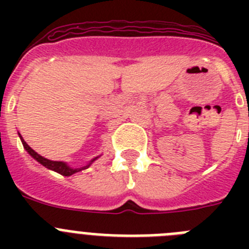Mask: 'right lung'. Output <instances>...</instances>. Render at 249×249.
<instances>
[{"mask_svg":"<svg viewBox=\"0 0 249 249\" xmlns=\"http://www.w3.org/2000/svg\"><path fill=\"white\" fill-rule=\"evenodd\" d=\"M19 137H21V135H19ZM21 141H22V144H23V147L26 148V151H27L28 153H30V155L37 160V162H39V163L43 164V166L47 167V168L53 169V171L58 172L59 175L71 176L76 172H80V171H82V169H85L86 167H87L86 166V167H82V168H70V167H68L66 163H63V162H57V160H47V158H43L42 156H39L37 152H35L34 149L31 148V147L26 143L25 140H23L22 137H21Z\"/></svg>","mask_w":249,"mask_h":249,"instance_id":"1","label":"right lung"}]
</instances>
